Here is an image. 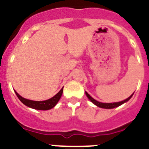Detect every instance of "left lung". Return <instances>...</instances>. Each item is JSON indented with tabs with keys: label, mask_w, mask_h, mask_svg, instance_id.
<instances>
[{
	"label": "left lung",
	"mask_w": 149,
	"mask_h": 149,
	"mask_svg": "<svg viewBox=\"0 0 149 149\" xmlns=\"http://www.w3.org/2000/svg\"><path fill=\"white\" fill-rule=\"evenodd\" d=\"M86 96L88 97V98H89V99L90 100V101H92L93 104H95L96 106L99 107H101V108H105V109L115 108V107H117L120 106V105H122V104L125 103V102H127L128 100H130V98H131L133 95H131L130 96L129 98H127V99L124 100V101H120V102H115V103H101V102H99V101H96V100H95L94 98H92V97H91V96L89 95L86 92Z\"/></svg>",
	"instance_id": "8db88e82"
}]
</instances>
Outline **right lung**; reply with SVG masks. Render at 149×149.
I'll list each match as a JSON object with an SVG mask.
<instances>
[{
    "label": "right lung",
    "mask_w": 149,
    "mask_h": 149,
    "mask_svg": "<svg viewBox=\"0 0 149 149\" xmlns=\"http://www.w3.org/2000/svg\"><path fill=\"white\" fill-rule=\"evenodd\" d=\"M63 88L60 89V91L56 95H55L53 98H50L48 100L42 101H31V100L26 99V98H22V96L19 95L18 93L15 91V94H16L17 97L19 98L21 101L24 104H25L26 106L29 107L30 108L36 109V110H50V109L53 108L57 104L59 100L61 98L62 94H63Z\"/></svg>",
    "instance_id": "add662e5"
}]
</instances>
